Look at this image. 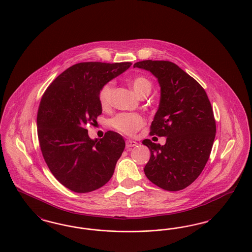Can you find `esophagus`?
<instances>
[{"mask_svg": "<svg viewBox=\"0 0 252 252\" xmlns=\"http://www.w3.org/2000/svg\"><path fill=\"white\" fill-rule=\"evenodd\" d=\"M138 144V143H136L135 141H132V140H126V148H130V147H134Z\"/></svg>", "mask_w": 252, "mask_h": 252, "instance_id": "obj_1", "label": "esophagus"}]
</instances>
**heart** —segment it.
I'll return each instance as SVG.
<instances>
[{
    "mask_svg": "<svg viewBox=\"0 0 252 252\" xmlns=\"http://www.w3.org/2000/svg\"><path fill=\"white\" fill-rule=\"evenodd\" d=\"M131 86L134 93L138 97H141L144 94H149L151 91V83L144 76H136L133 78ZM113 88L114 83L112 81L105 83L100 88L98 100L102 108H108L110 105ZM109 124L118 131L126 135H133L144 126V120L141 115L136 113H121L113 117Z\"/></svg>",
    "mask_w": 252,
    "mask_h": 252,
    "instance_id": "1",
    "label": "heart"
}]
</instances>
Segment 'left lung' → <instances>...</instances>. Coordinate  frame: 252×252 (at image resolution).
Listing matches in <instances>:
<instances>
[{"instance_id": "1", "label": "left lung", "mask_w": 252, "mask_h": 252, "mask_svg": "<svg viewBox=\"0 0 252 252\" xmlns=\"http://www.w3.org/2000/svg\"><path fill=\"white\" fill-rule=\"evenodd\" d=\"M151 72L160 87L158 108L150 135L166 137L164 145L145 139L150 159L147 179L166 191H180L198 178L216 138L214 111L200 84L173 62L144 60L134 64Z\"/></svg>"}]
</instances>
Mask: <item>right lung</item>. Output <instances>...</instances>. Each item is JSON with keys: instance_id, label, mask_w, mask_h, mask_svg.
I'll use <instances>...</instances> for the list:
<instances>
[{"instance_id": "1", "label": "right lung", "mask_w": 252, "mask_h": 252, "mask_svg": "<svg viewBox=\"0 0 252 252\" xmlns=\"http://www.w3.org/2000/svg\"><path fill=\"white\" fill-rule=\"evenodd\" d=\"M131 66L130 62H81L51 83L36 117L42 156L54 177L72 192H89L111 179L126 143L119 133L89 137L86 126L102 113L100 88Z\"/></svg>"}]
</instances>
